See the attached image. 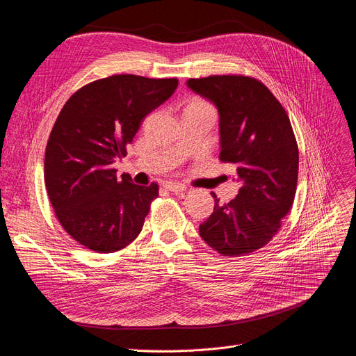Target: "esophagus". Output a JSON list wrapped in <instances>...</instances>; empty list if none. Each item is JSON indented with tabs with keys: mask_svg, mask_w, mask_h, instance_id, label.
<instances>
[{
	"mask_svg": "<svg viewBox=\"0 0 356 356\" xmlns=\"http://www.w3.org/2000/svg\"><path fill=\"white\" fill-rule=\"evenodd\" d=\"M163 187L168 191H172V193H182V191L187 190V187L184 186V184H178V182H165Z\"/></svg>",
	"mask_w": 356,
	"mask_h": 356,
	"instance_id": "1",
	"label": "esophagus"
}]
</instances>
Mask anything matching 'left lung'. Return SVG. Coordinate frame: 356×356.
Masks as SVG:
<instances>
[{"label":"left lung","mask_w":356,"mask_h":356,"mask_svg":"<svg viewBox=\"0 0 356 356\" xmlns=\"http://www.w3.org/2000/svg\"><path fill=\"white\" fill-rule=\"evenodd\" d=\"M187 86L219 113L220 161L236 166L238 195L215 209L198 227L222 255L236 257L266 245L292 207L298 146L289 117L263 83L244 76L190 79Z\"/></svg>","instance_id":"1"}]
</instances>
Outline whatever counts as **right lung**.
Instances as JSON below:
<instances>
[{"label": "right lung", "mask_w": 356, "mask_h": 356, "mask_svg": "<svg viewBox=\"0 0 356 356\" xmlns=\"http://www.w3.org/2000/svg\"><path fill=\"white\" fill-rule=\"evenodd\" d=\"M177 86V79L118 74L89 83L63 106L47 145L45 184L56 218L81 245L113 252L140 234L158 186L118 178L112 163Z\"/></svg>", "instance_id": "obj_1"}]
</instances>
